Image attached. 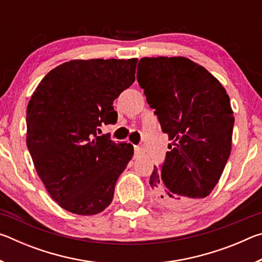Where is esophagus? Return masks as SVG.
I'll use <instances>...</instances> for the list:
<instances>
[{
  "label": "esophagus",
  "mask_w": 262,
  "mask_h": 262,
  "mask_svg": "<svg viewBox=\"0 0 262 262\" xmlns=\"http://www.w3.org/2000/svg\"><path fill=\"white\" fill-rule=\"evenodd\" d=\"M134 151H135V156H139V155L142 154V149L139 147V145H135Z\"/></svg>",
  "instance_id": "34e87169"
}]
</instances>
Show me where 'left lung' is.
I'll list each match as a JSON object with an SVG mask.
<instances>
[{
	"label": "left lung",
	"mask_w": 262,
	"mask_h": 262,
	"mask_svg": "<svg viewBox=\"0 0 262 262\" xmlns=\"http://www.w3.org/2000/svg\"><path fill=\"white\" fill-rule=\"evenodd\" d=\"M137 82L172 141L150 176L151 196L170 209L208 196L231 152L234 117L225 89L184 56L142 57Z\"/></svg>",
	"instance_id": "8db88e82"
}]
</instances>
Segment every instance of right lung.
<instances>
[{
  "label": "right lung",
  "instance_id": "1",
  "mask_svg": "<svg viewBox=\"0 0 262 262\" xmlns=\"http://www.w3.org/2000/svg\"><path fill=\"white\" fill-rule=\"evenodd\" d=\"M137 59L72 60L38 84L26 110V144L35 171L61 208L96 215L113 200L134 155L130 143L97 135L117 122L113 101L135 81Z\"/></svg>",
  "mask_w": 262,
  "mask_h": 262
}]
</instances>
